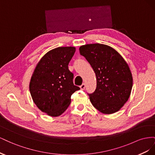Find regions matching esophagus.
<instances>
[{"label":"esophagus","mask_w":155,"mask_h":155,"mask_svg":"<svg viewBox=\"0 0 155 155\" xmlns=\"http://www.w3.org/2000/svg\"><path fill=\"white\" fill-rule=\"evenodd\" d=\"M85 87H86L85 84V83H83L82 85L80 86V88L81 89V90H84V89L85 88Z\"/></svg>","instance_id":"34e87169"}]
</instances>
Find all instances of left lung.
Instances as JSON below:
<instances>
[{"mask_svg":"<svg viewBox=\"0 0 155 155\" xmlns=\"http://www.w3.org/2000/svg\"><path fill=\"white\" fill-rule=\"evenodd\" d=\"M79 52L91 64L96 76V89L89 94L92 105L105 114L120 110L129 100L133 87L128 64L115 49L104 44L82 45Z\"/></svg>","mask_w":155,"mask_h":155,"instance_id":"left-lung-1","label":"left lung"}]
</instances>
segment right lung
<instances>
[{
    "label": "right lung",
    "instance_id": "1",
    "mask_svg": "<svg viewBox=\"0 0 155 155\" xmlns=\"http://www.w3.org/2000/svg\"><path fill=\"white\" fill-rule=\"evenodd\" d=\"M75 51L73 46L48 51L32 74L29 85L32 100L39 109L50 116L61 115L71 102L72 94L80 89L74 85V75L68 67Z\"/></svg>",
    "mask_w": 155,
    "mask_h": 155
}]
</instances>
